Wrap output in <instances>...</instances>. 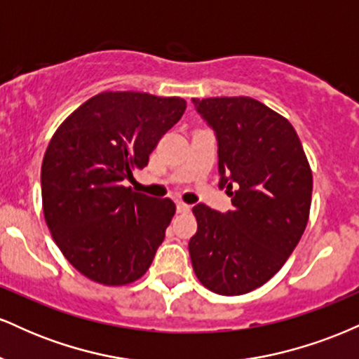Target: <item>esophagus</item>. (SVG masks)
Segmentation results:
<instances>
[{"mask_svg":"<svg viewBox=\"0 0 359 359\" xmlns=\"http://www.w3.org/2000/svg\"><path fill=\"white\" fill-rule=\"evenodd\" d=\"M177 211H179V212H189V211H191V205L182 203V201H177Z\"/></svg>","mask_w":359,"mask_h":359,"instance_id":"1","label":"esophagus"}]
</instances>
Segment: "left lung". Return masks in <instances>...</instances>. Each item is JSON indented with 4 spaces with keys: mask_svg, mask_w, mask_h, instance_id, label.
Here are the masks:
<instances>
[{
    "mask_svg": "<svg viewBox=\"0 0 359 359\" xmlns=\"http://www.w3.org/2000/svg\"><path fill=\"white\" fill-rule=\"evenodd\" d=\"M217 140L224 214L194 205L189 253L197 278L219 295H243L269 282L307 226L312 172L294 126L251 97L192 100Z\"/></svg>",
    "mask_w": 359,
    "mask_h": 359,
    "instance_id": "obj_1",
    "label": "left lung"
}]
</instances>
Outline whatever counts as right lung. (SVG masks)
<instances>
[{"label":"right lung","mask_w":359,"mask_h":359,"mask_svg":"<svg viewBox=\"0 0 359 359\" xmlns=\"http://www.w3.org/2000/svg\"><path fill=\"white\" fill-rule=\"evenodd\" d=\"M182 97L109 90L55 131L42 163L43 216L62 255L84 277L126 285L145 275L175 214L170 199L125 187L185 111Z\"/></svg>","instance_id":"add662e5"}]
</instances>
